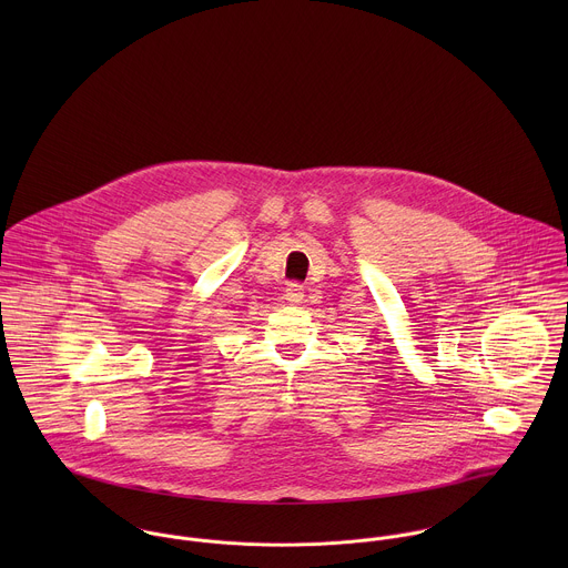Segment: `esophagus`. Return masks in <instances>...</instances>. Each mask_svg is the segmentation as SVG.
<instances>
[{
  "label": "esophagus",
  "instance_id": "esophagus-1",
  "mask_svg": "<svg viewBox=\"0 0 568 568\" xmlns=\"http://www.w3.org/2000/svg\"><path fill=\"white\" fill-rule=\"evenodd\" d=\"M286 302L288 304H302L304 302V286L302 284H297V282H293V284H288V288H286Z\"/></svg>",
  "mask_w": 568,
  "mask_h": 568
}]
</instances>
